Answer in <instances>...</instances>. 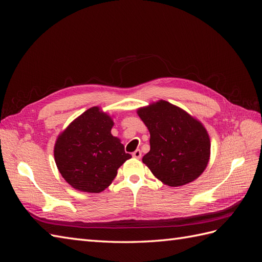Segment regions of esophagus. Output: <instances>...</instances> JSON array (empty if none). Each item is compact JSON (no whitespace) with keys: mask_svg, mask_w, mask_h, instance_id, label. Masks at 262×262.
Masks as SVG:
<instances>
[{"mask_svg":"<svg viewBox=\"0 0 262 262\" xmlns=\"http://www.w3.org/2000/svg\"><path fill=\"white\" fill-rule=\"evenodd\" d=\"M132 156H133L134 158H141V156H142V153H141V150H140V149H137V150H134V152L132 153Z\"/></svg>","mask_w":262,"mask_h":262,"instance_id":"1","label":"esophagus"}]
</instances>
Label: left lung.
Masks as SVG:
<instances>
[{
  "label": "left lung",
  "instance_id": "obj_1",
  "mask_svg": "<svg viewBox=\"0 0 262 262\" xmlns=\"http://www.w3.org/2000/svg\"><path fill=\"white\" fill-rule=\"evenodd\" d=\"M137 114L149 132V152L143 162L169 187L185 186L205 170L210 161V136L201 121L166 100L141 107Z\"/></svg>",
  "mask_w": 262,
  "mask_h": 262
}]
</instances>
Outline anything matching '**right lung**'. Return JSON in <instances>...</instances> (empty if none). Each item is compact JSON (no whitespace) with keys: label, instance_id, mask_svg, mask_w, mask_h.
<instances>
[{"label":"right lung","instance_id":"right-lung-1","mask_svg":"<svg viewBox=\"0 0 262 262\" xmlns=\"http://www.w3.org/2000/svg\"><path fill=\"white\" fill-rule=\"evenodd\" d=\"M114 119L100 107L87 109L57 138L54 161L68 184L75 190L99 193L109 187L120 166L131 158L119 138Z\"/></svg>","mask_w":262,"mask_h":262}]
</instances>
